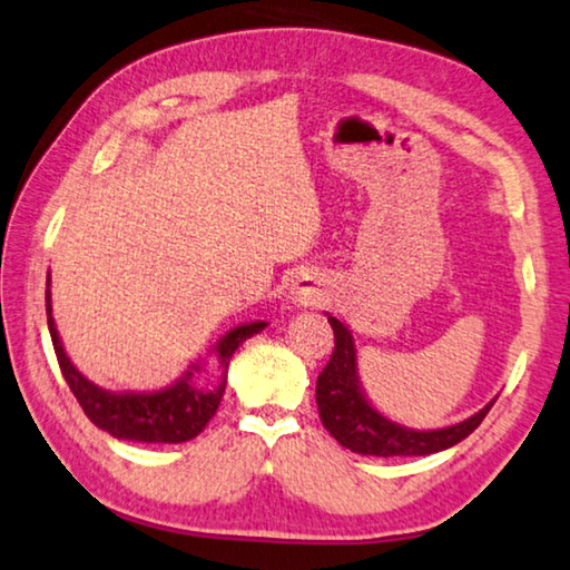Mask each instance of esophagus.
Instances as JSON below:
<instances>
[{
    "label": "esophagus",
    "instance_id": "34e87169",
    "mask_svg": "<svg viewBox=\"0 0 570 570\" xmlns=\"http://www.w3.org/2000/svg\"><path fill=\"white\" fill-rule=\"evenodd\" d=\"M330 296V282L317 271H299L288 286V299L296 306L322 304Z\"/></svg>",
    "mask_w": 570,
    "mask_h": 570
}]
</instances>
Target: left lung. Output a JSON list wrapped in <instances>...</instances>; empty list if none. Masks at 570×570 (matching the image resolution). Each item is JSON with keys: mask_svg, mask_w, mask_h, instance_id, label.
<instances>
[{"mask_svg": "<svg viewBox=\"0 0 570 570\" xmlns=\"http://www.w3.org/2000/svg\"><path fill=\"white\" fill-rule=\"evenodd\" d=\"M327 314L334 332V352L317 381V409L322 426L342 446L365 456H426L456 446L472 433L497 401L494 399L469 419L444 429H411L375 409L357 373L355 337L345 322Z\"/></svg>", "mask_w": 570, "mask_h": 570, "instance_id": "obj_1", "label": "left lung"}]
</instances>
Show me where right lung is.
<instances>
[{"mask_svg": "<svg viewBox=\"0 0 570 570\" xmlns=\"http://www.w3.org/2000/svg\"><path fill=\"white\" fill-rule=\"evenodd\" d=\"M45 309H48V330L56 347L62 377L73 391L80 409L96 423L98 429L111 433L121 441H141V444H183L195 439L223 401L225 377H228V363L243 342L253 334L264 332L268 322H243L233 327L215 342L210 355H215L220 367V381L215 385L197 383V375L203 373V357L189 363L183 375L167 387L159 391H106L80 373L62 347L60 332L52 317L50 299V274L48 292H45Z\"/></svg>", "mask_w": 570, "mask_h": 570, "instance_id": "add662e5", "label": "right lung"}]
</instances>
